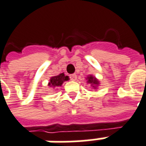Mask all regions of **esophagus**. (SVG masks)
Masks as SVG:
<instances>
[{
    "mask_svg": "<svg viewBox=\"0 0 146 146\" xmlns=\"http://www.w3.org/2000/svg\"><path fill=\"white\" fill-rule=\"evenodd\" d=\"M70 78L71 80H73V81H75L76 80V74H71V75H70Z\"/></svg>",
    "mask_w": 146,
    "mask_h": 146,
    "instance_id": "34e87169",
    "label": "esophagus"
}]
</instances>
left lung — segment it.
<instances>
[{
    "instance_id": "left-lung-1",
    "label": "left lung",
    "mask_w": 146,
    "mask_h": 146,
    "mask_svg": "<svg viewBox=\"0 0 146 146\" xmlns=\"http://www.w3.org/2000/svg\"><path fill=\"white\" fill-rule=\"evenodd\" d=\"M87 80V82H88V84H91V85L93 86V87H94V88H96L97 85L99 84V82H98V80H97V79L95 78L94 76H88Z\"/></svg>"
}]
</instances>
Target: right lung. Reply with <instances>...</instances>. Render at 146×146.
<instances>
[{
	"label": "right lung",
	"instance_id": "obj_1",
	"mask_svg": "<svg viewBox=\"0 0 146 146\" xmlns=\"http://www.w3.org/2000/svg\"><path fill=\"white\" fill-rule=\"evenodd\" d=\"M69 77L67 76H65L63 73H61L58 76H55L51 77L50 79V82L48 83V86L49 87H60L62 86V83L66 80H68Z\"/></svg>",
	"mask_w": 146,
	"mask_h": 146
}]
</instances>
